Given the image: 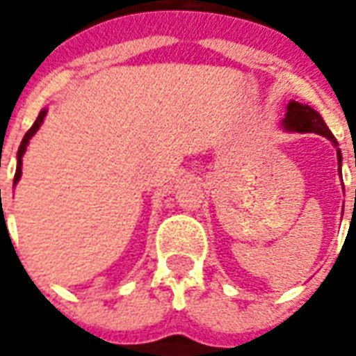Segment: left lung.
<instances>
[{"label":"left lung","mask_w":356,"mask_h":356,"mask_svg":"<svg viewBox=\"0 0 356 356\" xmlns=\"http://www.w3.org/2000/svg\"><path fill=\"white\" fill-rule=\"evenodd\" d=\"M281 127L287 132H315V134H321L325 138H329L333 146L337 148V160H339V174H341V162H343V156H341V148L337 144L335 136L331 134L329 127L325 124L323 117L311 108L309 104L297 103V101H289L287 103V108H285V117L281 120Z\"/></svg>","instance_id":"left-lung-1"}]
</instances>
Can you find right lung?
Here are the masks:
<instances>
[{"label":"right lung","instance_id":"1","mask_svg":"<svg viewBox=\"0 0 356 356\" xmlns=\"http://www.w3.org/2000/svg\"><path fill=\"white\" fill-rule=\"evenodd\" d=\"M45 115H47V106H45V108H41V113H39V117H37V120L33 122V127L27 130V134H25V136H23V140H21L19 150H17V168H15V178H13V186L19 182L21 164H23V154H25V150H27V144H29V140L33 138L35 132L39 130V127L43 124V118H45Z\"/></svg>","mask_w":356,"mask_h":356}]
</instances>
